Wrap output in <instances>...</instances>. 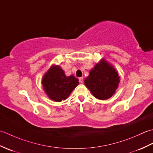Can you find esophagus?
<instances>
[{"mask_svg":"<svg viewBox=\"0 0 153 153\" xmlns=\"http://www.w3.org/2000/svg\"><path fill=\"white\" fill-rule=\"evenodd\" d=\"M79 82L80 83H83V77H81L79 78Z\"/></svg>","mask_w":153,"mask_h":153,"instance_id":"34e87169","label":"esophagus"}]
</instances>
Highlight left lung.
<instances>
[{
	"label": "left lung",
	"mask_w": 153,
	"mask_h": 153,
	"mask_svg": "<svg viewBox=\"0 0 153 153\" xmlns=\"http://www.w3.org/2000/svg\"><path fill=\"white\" fill-rule=\"evenodd\" d=\"M120 80L118 71L110 62L102 58L90 70L84 83L95 98L106 100L115 93Z\"/></svg>",
	"instance_id": "left-lung-1"
}]
</instances>
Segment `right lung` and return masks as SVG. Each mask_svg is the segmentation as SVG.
<instances>
[{"mask_svg":"<svg viewBox=\"0 0 153 153\" xmlns=\"http://www.w3.org/2000/svg\"><path fill=\"white\" fill-rule=\"evenodd\" d=\"M42 85L48 98L56 102L66 100L79 84L73 75L66 76L60 66L53 64L43 76Z\"/></svg>","mask_w":153,"mask_h":153,"instance_id":"right-lung-1","label":"right lung"}]
</instances>
